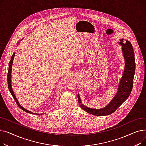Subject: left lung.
<instances>
[{"instance_id": "left-lung-1", "label": "left lung", "mask_w": 146, "mask_h": 146, "mask_svg": "<svg viewBox=\"0 0 146 146\" xmlns=\"http://www.w3.org/2000/svg\"><path fill=\"white\" fill-rule=\"evenodd\" d=\"M123 40H120L119 44L122 45V51L125 59L124 72L119 82L117 92L110 104L102 109L90 108L82 104L79 94H78L79 105L84 111L89 113L96 116L108 115L115 111L127 100L131 92L135 71L134 52L131 42L127 40L125 43H123Z\"/></svg>"}]
</instances>
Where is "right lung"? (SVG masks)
Wrapping results in <instances>:
<instances>
[{"label":"right lung","mask_w":146,"mask_h":146,"mask_svg":"<svg viewBox=\"0 0 146 146\" xmlns=\"http://www.w3.org/2000/svg\"><path fill=\"white\" fill-rule=\"evenodd\" d=\"M18 44H19V42H18ZM15 55V53L13 52V54L12 56V57H11V58L9 64V70H8V73H7V85H8L9 90V91H10V92H11L12 96H13V99H15V102H16V103L17 104V105H18V106L19 107V108H20L21 110H22L23 111H24L25 112H27V113H29L36 114V115H42V113H36L32 112H31V111H29L26 110V109L24 108L23 106H22L19 104L18 101L17 100V99L16 96H15V94H14V92H13V90H12V85H11V72H12V66L13 60V59H14Z\"/></svg>","instance_id":"add662e5"}]
</instances>
